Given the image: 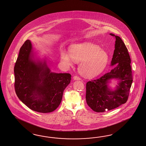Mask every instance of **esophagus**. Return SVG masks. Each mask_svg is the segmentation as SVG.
Listing matches in <instances>:
<instances>
[{"label": "esophagus", "instance_id": "esophagus-1", "mask_svg": "<svg viewBox=\"0 0 146 146\" xmlns=\"http://www.w3.org/2000/svg\"><path fill=\"white\" fill-rule=\"evenodd\" d=\"M73 78L75 80H80V78L78 77V76H74V77H73Z\"/></svg>", "mask_w": 146, "mask_h": 146}]
</instances>
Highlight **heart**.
Listing matches in <instances>:
<instances>
[{"label": "heart", "mask_w": 146, "mask_h": 146, "mask_svg": "<svg viewBox=\"0 0 146 146\" xmlns=\"http://www.w3.org/2000/svg\"><path fill=\"white\" fill-rule=\"evenodd\" d=\"M69 54L64 51L61 59L68 66H71L74 61L80 62L78 71L81 75L92 77L98 75L108 63V53L98 45L91 43L75 44L70 49Z\"/></svg>", "instance_id": "b5f03b06"}]
</instances>
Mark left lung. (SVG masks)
Here are the masks:
<instances>
[{
  "instance_id": "left-lung-1",
  "label": "left lung",
  "mask_w": 146,
  "mask_h": 146,
  "mask_svg": "<svg viewBox=\"0 0 146 146\" xmlns=\"http://www.w3.org/2000/svg\"><path fill=\"white\" fill-rule=\"evenodd\" d=\"M110 35L115 38V49L111 64V66L114 67L100 78L86 84L87 104L96 112L110 111L125 103L133 82L131 59L127 48L119 36L112 33ZM112 79L118 80L114 90L109 86Z\"/></svg>"
}]
</instances>
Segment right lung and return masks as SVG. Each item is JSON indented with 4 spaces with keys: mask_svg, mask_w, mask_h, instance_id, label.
<instances>
[{
    "mask_svg": "<svg viewBox=\"0 0 146 146\" xmlns=\"http://www.w3.org/2000/svg\"><path fill=\"white\" fill-rule=\"evenodd\" d=\"M14 74L19 99L32 110L43 113L53 112L59 106L71 80L70 74L53 72L46 59L37 58L29 40L20 49Z\"/></svg>",
    "mask_w": 146,
    "mask_h": 146,
    "instance_id": "right-lung-1",
    "label": "right lung"
}]
</instances>
